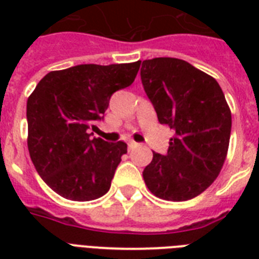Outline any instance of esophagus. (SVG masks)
<instances>
[{
  "instance_id": "34e87169",
  "label": "esophagus",
  "mask_w": 259,
  "mask_h": 259,
  "mask_svg": "<svg viewBox=\"0 0 259 259\" xmlns=\"http://www.w3.org/2000/svg\"><path fill=\"white\" fill-rule=\"evenodd\" d=\"M138 146H140V144H138V142H134V141L129 142V149L130 150L136 149V148H138Z\"/></svg>"
}]
</instances>
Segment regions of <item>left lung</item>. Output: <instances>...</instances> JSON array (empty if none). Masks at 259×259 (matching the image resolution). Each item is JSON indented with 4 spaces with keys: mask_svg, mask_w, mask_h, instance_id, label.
<instances>
[{
    "mask_svg": "<svg viewBox=\"0 0 259 259\" xmlns=\"http://www.w3.org/2000/svg\"><path fill=\"white\" fill-rule=\"evenodd\" d=\"M141 80L160 123L176 133L166 154L153 152L142 176L154 196L189 200L221 173L229 150L231 111L212 76L185 60H144Z\"/></svg>",
    "mask_w": 259,
    "mask_h": 259,
    "instance_id": "1",
    "label": "left lung"
}]
</instances>
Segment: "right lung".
Here are the masks:
<instances>
[{
  "instance_id": "add662e5",
  "label": "right lung",
  "mask_w": 259,
  "mask_h": 259,
  "mask_svg": "<svg viewBox=\"0 0 259 259\" xmlns=\"http://www.w3.org/2000/svg\"><path fill=\"white\" fill-rule=\"evenodd\" d=\"M140 64H80L51 71L28 98L30 160L62 197L95 200L110 189L127 145L91 138L90 127L103 118L110 97L134 82Z\"/></svg>"
}]
</instances>
